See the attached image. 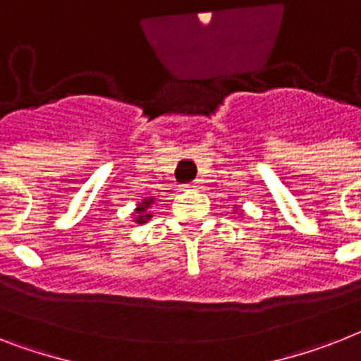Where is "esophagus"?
Returning <instances> with one entry per match:
<instances>
[{"instance_id":"esophagus-1","label":"esophagus","mask_w":361,"mask_h":361,"mask_svg":"<svg viewBox=\"0 0 361 361\" xmlns=\"http://www.w3.org/2000/svg\"><path fill=\"white\" fill-rule=\"evenodd\" d=\"M183 189H187V190H198L200 189V181H195V183H187V185H183Z\"/></svg>"}]
</instances>
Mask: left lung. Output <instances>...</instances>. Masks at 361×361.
Returning <instances> with one entry per match:
<instances>
[{"mask_svg": "<svg viewBox=\"0 0 361 361\" xmlns=\"http://www.w3.org/2000/svg\"><path fill=\"white\" fill-rule=\"evenodd\" d=\"M237 211H238V205H235V213H237ZM242 214V213H240Z\"/></svg>", "mask_w": 361, "mask_h": 361, "instance_id": "left-lung-1", "label": "left lung"}]
</instances>
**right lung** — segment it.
<instances>
[{
    "label": "right lung",
    "mask_w": 361,
    "mask_h": 361,
    "mask_svg": "<svg viewBox=\"0 0 361 361\" xmlns=\"http://www.w3.org/2000/svg\"><path fill=\"white\" fill-rule=\"evenodd\" d=\"M154 202H156V198H154V196H145L141 202H137V204H135L134 213H132V218H134L135 224H147L148 220L154 216V213L150 211V207H152Z\"/></svg>",
    "instance_id": "add662e5"
}]
</instances>
